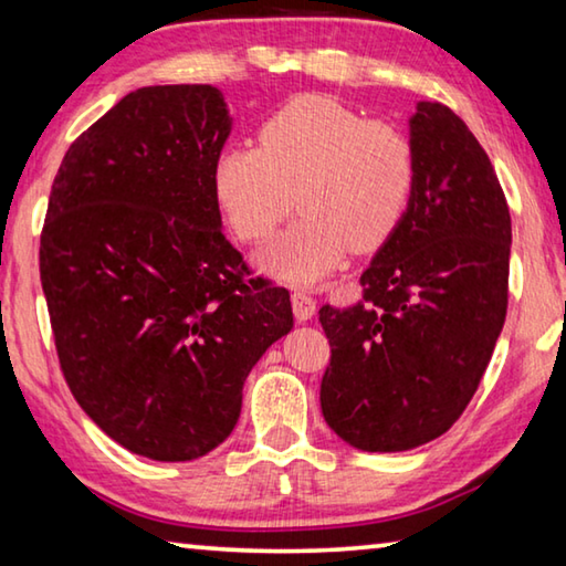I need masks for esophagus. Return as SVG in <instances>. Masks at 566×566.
Masks as SVG:
<instances>
[{"instance_id": "1", "label": "esophagus", "mask_w": 566, "mask_h": 566, "mask_svg": "<svg viewBox=\"0 0 566 566\" xmlns=\"http://www.w3.org/2000/svg\"><path fill=\"white\" fill-rule=\"evenodd\" d=\"M292 310H294V317L300 322H307L315 315V297L307 290H294L292 292Z\"/></svg>"}]
</instances>
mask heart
<instances>
[{"instance_id":"b5f03b06","label":"heart","mask_w":566,"mask_h":566,"mask_svg":"<svg viewBox=\"0 0 566 566\" xmlns=\"http://www.w3.org/2000/svg\"><path fill=\"white\" fill-rule=\"evenodd\" d=\"M416 143L398 125L367 120L325 95H300L259 128V148L229 146L213 164V193L241 241L272 237L292 209L300 219L262 254L269 272L312 282L347 249L388 241L416 193Z\"/></svg>"}]
</instances>
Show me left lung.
I'll return each mask as SVG.
<instances>
[{
  "label": "left lung",
  "mask_w": 566,
  "mask_h": 566,
  "mask_svg": "<svg viewBox=\"0 0 566 566\" xmlns=\"http://www.w3.org/2000/svg\"><path fill=\"white\" fill-rule=\"evenodd\" d=\"M410 140L416 193L360 276L363 302L319 310L322 416L370 453L423 446L461 418L509 304L511 217L486 150L441 103H418Z\"/></svg>",
  "instance_id": "8db88e82"
}]
</instances>
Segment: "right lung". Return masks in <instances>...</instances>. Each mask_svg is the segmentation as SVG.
Segmentation results:
<instances>
[{
	"label": "right lung",
	"mask_w": 566,
	"mask_h": 566,
	"mask_svg": "<svg viewBox=\"0 0 566 566\" xmlns=\"http://www.w3.org/2000/svg\"><path fill=\"white\" fill-rule=\"evenodd\" d=\"M229 133L217 87H140L67 148L50 191L40 280L62 375L103 433L154 461L227 441L251 367L294 325L290 292L221 231Z\"/></svg>",
	"instance_id": "add662e5"
}]
</instances>
